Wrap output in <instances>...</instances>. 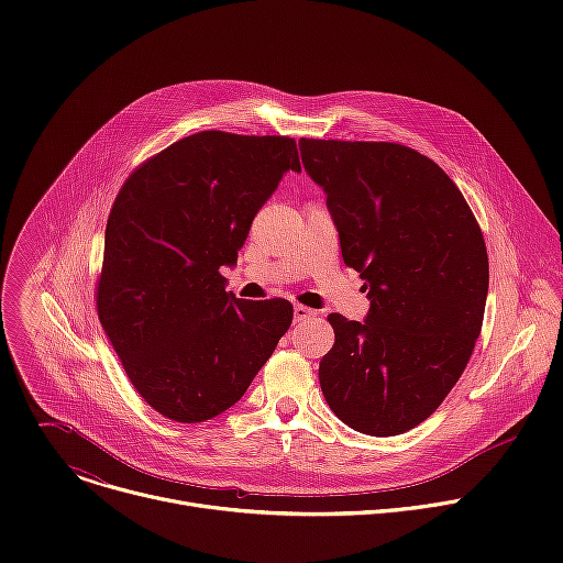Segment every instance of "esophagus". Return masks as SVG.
I'll return each instance as SVG.
<instances>
[{"label":"esophagus","mask_w":563,"mask_h":563,"mask_svg":"<svg viewBox=\"0 0 563 563\" xmlns=\"http://www.w3.org/2000/svg\"><path fill=\"white\" fill-rule=\"evenodd\" d=\"M316 318V311L305 307V305H296L294 307V323H307V320H313Z\"/></svg>","instance_id":"1"}]
</instances>
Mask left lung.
I'll use <instances>...</instances> for the list:
<instances>
[{
    "instance_id": "obj_1",
    "label": "left lung",
    "mask_w": 563,
    "mask_h": 563,
    "mask_svg": "<svg viewBox=\"0 0 563 563\" xmlns=\"http://www.w3.org/2000/svg\"><path fill=\"white\" fill-rule=\"evenodd\" d=\"M325 191L347 267L365 280V320L330 313L334 347L318 367L332 412L394 437L423 423L463 374L488 296V252L465 198L415 148L298 142Z\"/></svg>"
}]
</instances>
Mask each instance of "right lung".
<instances>
[{
	"label": "right lung",
	"instance_id": "add662e5",
	"mask_svg": "<svg viewBox=\"0 0 563 563\" xmlns=\"http://www.w3.org/2000/svg\"><path fill=\"white\" fill-rule=\"evenodd\" d=\"M287 172H300L291 137L202 131L146 159L113 202L98 316L137 394L172 421L238 404L291 325L289 300L235 298L220 276Z\"/></svg>",
	"mask_w": 563,
	"mask_h": 563
}]
</instances>
